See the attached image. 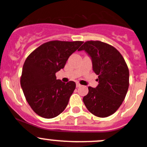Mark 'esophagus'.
Wrapping results in <instances>:
<instances>
[{"label":"esophagus","mask_w":147,"mask_h":147,"mask_svg":"<svg viewBox=\"0 0 147 147\" xmlns=\"http://www.w3.org/2000/svg\"><path fill=\"white\" fill-rule=\"evenodd\" d=\"M76 86H77V88H80V86H81V85H80L79 83H76Z\"/></svg>","instance_id":"esophagus-1"}]
</instances>
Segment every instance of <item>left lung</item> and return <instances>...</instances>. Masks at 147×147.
<instances>
[{
  "label": "left lung",
  "instance_id": "8db88e82",
  "mask_svg": "<svg viewBox=\"0 0 147 147\" xmlns=\"http://www.w3.org/2000/svg\"><path fill=\"white\" fill-rule=\"evenodd\" d=\"M92 61L93 70L98 75V86L88 87L83 100L88 110L99 117H107L118 109L129 86V70L117 49L101 41H87L79 49Z\"/></svg>",
  "mask_w": 147,
  "mask_h": 147
}]
</instances>
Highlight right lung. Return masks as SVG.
Here are the masks:
<instances>
[{"label":"right lung","instance_id":"right-lung-1","mask_svg":"<svg viewBox=\"0 0 147 147\" xmlns=\"http://www.w3.org/2000/svg\"><path fill=\"white\" fill-rule=\"evenodd\" d=\"M83 43L82 41H49L26 59L21 87L30 107L40 117L53 118L67 107L76 84L57 80L56 73L64 68L69 56Z\"/></svg>","mask_w":147,"mask_h":147}]
</instances>
